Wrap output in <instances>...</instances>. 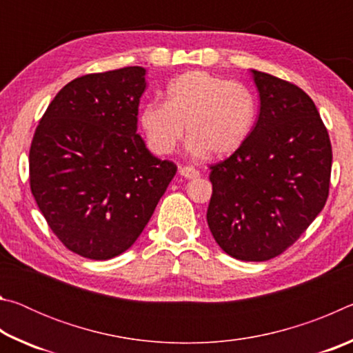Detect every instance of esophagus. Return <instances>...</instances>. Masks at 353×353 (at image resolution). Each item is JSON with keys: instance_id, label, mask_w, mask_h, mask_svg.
<instances>
[{"instance_id": "esophagus-1", "label": "esophagus", "mask_w": 353, "mask_h": 353, "mask_svg": "<svg viewBox=\"0 0 353 353\" xmlns=\"http://www.w3.org/2000/svg\"><path fill=\"white\" fill-rule=\"evenodd\" d=\"M179 174L183 176L185 179H196L199 177V171L194 170L193 166H181L179 168Z\"/></svg>"}]
</instances>
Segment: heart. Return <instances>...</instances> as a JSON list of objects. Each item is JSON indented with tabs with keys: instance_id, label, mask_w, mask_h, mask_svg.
I'll return each instance as SVG.
<instances>
[{
	"instance_id": "heart-1",
	"label": "heart",
	"mask_w": 353,
	"mask_h": 353,
	"mask_svg": "<svg viewBox=\"0 0 353 353\" xmlns=\"http://www.w3.org/2000/svg\"><path fill=\"white\" fill-rule=\"evenodd\" d=\"M256 115L259 103L248 85L193 70L166 85L165 103L141 107L140 126L154 154L174 151L187 130L191 154L224 157L248 141Z\"/></svg>"
}]
</instances>
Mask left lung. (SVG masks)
I'll list each match as a JSON object with an SVG mask.
<instances>
[{
    "label": "left lung",
    "mask_w": 353,
    "mask_h": 353,
    "mask_svg": "<svg viewBox=\"0 0 353 353\" xmlns=\"http://www.w3.org/2000/svg\"><path fill=\"white\" fill-rule=\"evenodd\" d=\"M260 113L244 145L212 166L207 223L225 254L266 261L294 243L325 205L332 145L312 98L250 70Z\"/></svg>",
    "instance_id": "8db88e82"
}]
</instances>
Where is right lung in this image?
Segmentation results:
<instances>
[{"label":"right lung","mask_w":353,"mask_h":353,"mask_svg":"<svg viewBox=\"0 0 353 353\" xmlns=\"http://www.w3.org/2000/svg\"><path fill=\"white\" fill-rule=\"evenodd\" d=\"M146 70L68 82L48 105L29 151V181L48 225L74 254L109 260L137 241L177 166L137 134Z\"/></svg>","instance_id":"obj_1"}]
</instances>
